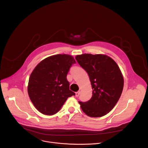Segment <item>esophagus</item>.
I'll list each match as a JSON object with an SVG mask.
<instances>
[{"instance_id":"1","label":"esophagus","mask_w":148,"mask_h":148,"mask_svg":"<svg viewBox=\"0 0 148 148\" xmlns=\"http://www.w3.org/2000/svg\"><path fill=\"white\" fill-rule=\"evenodd\" d=\"M80 93H81V91H80L76 92H75V97H78V96H79V95L80 94Z\"/></svg>"}]
</instances>
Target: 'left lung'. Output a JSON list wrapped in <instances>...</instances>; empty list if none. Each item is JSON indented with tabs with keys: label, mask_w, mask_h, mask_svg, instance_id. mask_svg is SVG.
<instances>
[{
	"label": "left lung",
	"mask_w": 148,
	"mask_h": 148,
	"mask_svg": "<svg viewBox=\"0 0 148 148\" xmlns=\"http://www.w3.org/2000/svg\"><path fill=\"white\" fill-rule=\"evenodd\" d=\"M88 73L92 95L87 102L78 101L82 111L90 117L107 114L118 101L123 87V77L116 62L105 54H83L75 56Z\"/></svg>",
	"instance_id": "8db88e82"
}]
</instances>
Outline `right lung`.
I'll use <instances>...</instances> for the list:
<instances>
[{"mask_svg":"<svg viewBox=\"0 0 148 148\" xmlns=\"http://www.w3.org/2000/svg\"><path fill=\"white\" fill-rule=\"evenodd\" d=\"M76 62L72 56L56 54L42 60L32 71L28 83L29 98L41 114H56L67 99L75 93L70 90L67 75Z\"/></svg>","mask_w":148,"mask_h":148,"instance_id":"right-lung-1","label":"right lung"}]
</instances>
